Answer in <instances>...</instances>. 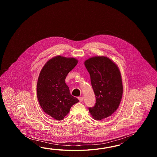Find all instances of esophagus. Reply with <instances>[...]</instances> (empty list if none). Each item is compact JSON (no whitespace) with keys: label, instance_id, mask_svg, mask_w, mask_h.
I'll return each mask as SVG.
<instances>
[{"label":"esophagus","instance_id":"esophagus-1","mask_svg":"<svg viewBox=\"0 0 157 157\" xmlns=\"http://www.w3.org/2000/svg\"><path fill=\"white\" fill-rule=\"evenodd\" d=\"M78 100H80V101H82L83 100V97H80L78 98Z\"/></svg>","mask_w":157,"mask_h":157}]
</instances>
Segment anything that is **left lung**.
Returning a JSON list of instances; mask_svg holds the SVG:
<instances>
[{
	"label": "left lung",
	"mask_w": 157,
	"mask_h": 157,
	"mask_svg": "<svg viewBox=\"0 0 157 157\" xmlns=\"http://www.w3.org/2000/svg\"><path fill=\"white\" fill-rule=\"evenodd\" d=\"M84 64L96 98L89 112L94 120H101L111 116L120 104L123 94L120 71L116 64L104 56L91 57Z\"/></svg>",
	"instance_id": "obj_1"
}]
</instances>
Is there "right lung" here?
Instances as JSON below:
<instances>
[{"instance_id":"add662e5","label":"right lung","mask_w":157,"mask_h":157,"mask_svg":"<svg viewBox=\"0 0 157 157\" xmlns=\"http://www.w3.org/2000/svg\"><path fill=\"white\" fill-rule=\"evenodd\" d=\"M74 58L58 56L48 60L40 71L37 82V97L44 112L62 120L71 107L79 100L71 95L65 82L68 74L77 65Z\"/></svg>"}]
</instances>
